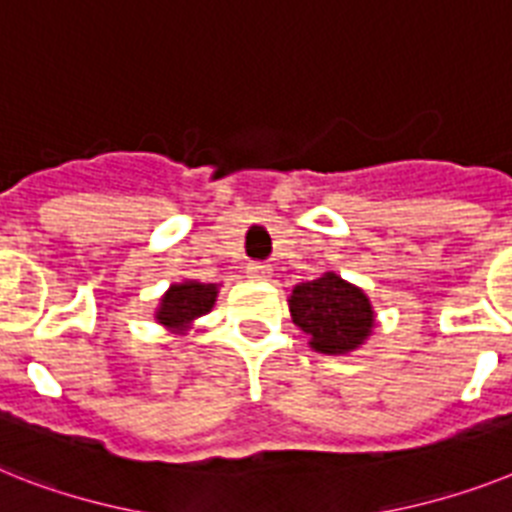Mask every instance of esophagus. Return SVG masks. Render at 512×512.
Masks as SVG:
<instances>
[{"label": "esophagus", "instance_id": "1", "mask_svg": "<svg viewBox=\"0 0 512 512\" xmlns=\"http://www.w3.org/2000/svg\"><path fill=\"white\" fill-rule=\"evenodd\" d=\"M247 276L255 278V281H265V278H270V265L249 263L247 265Z\"/></svg>", "mask_w": 512, "mask_h": 512}]
</instances>
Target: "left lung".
I'll return each mask as SVG.
<instances>
[{
	"label": "left lung",
	"mask_w": 512,
	"mask_h": 512,
	"mask_svg": "<svg viewBox=\"0 0 512 512\" xmlns=\"http://www.w3.org/2000/svg\"><path fill=\"white\" fill-rule=\"evenodd\" d=\"M289 313L323 355H347L371 336L376 326L371 299L336 273H323L292 289Z\"/></svg>",
	"instance_id": "8db88e82"
}]
</instances>
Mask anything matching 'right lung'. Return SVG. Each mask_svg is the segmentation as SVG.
Here are the masks:
<instances>
[{
	"label": "right lung",
	"mask_w": 512,
	"mask_h": 512,
	"mask_svg": "<svg viewBox=\"0 0 512 512\" xmlns=\"http://www.w3.org/2000/svg\"><path fill=\"white\" fill-rule=\"evenodd\" d=\"M215 297H218V284H199V281H181L173 284L162 294L160 307H157V323H162L170 331L184 334L191 323L213 310Z\"/></svg>",
	"instance_id": "obj_1"
}]
</instances>
